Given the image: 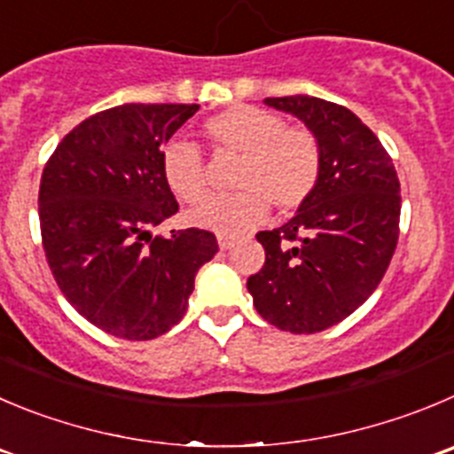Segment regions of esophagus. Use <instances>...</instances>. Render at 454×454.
Returning <instances> with one entry per match:
<instances>
[{"label": "esophagus", "instance_id": "obj_1", "mask_svg": "<svg viewBox=\"0 0 454 454\" xmlns=\"http://www.w3.org/2000/svg\"><path fill=\"white\" fill-rule=\"evenodd\" d=\"M236 243L234 236H227V234H218V247L220 249H230L231 245Z\"/></svg>", "mask_w": 454, "mask_h": 454}]
</instances>
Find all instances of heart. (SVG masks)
<instances>
[{"label":"heart","mask_w":454,"mask_h":454,"mask_svg":"<svg viewBox=\"0 0 454 454\" xmlns=\"http://www.w3.org/2000/svg\"><path fill=\"white\" fill-rule=\"evenodd\" d=\"M202 136L215 153H234L239 162L231 184L239 192L215 196L189 211L198 227L240 234L265 218L270 202L278 211L299 209L321 183L323 146L314 131L287 127L280 115L252 105H234L211 115ZM162 180L178 200L196 205L207 196L200 151L171 140L160 153Z\"/></svg>","instance_id":"1"}]
</instances>
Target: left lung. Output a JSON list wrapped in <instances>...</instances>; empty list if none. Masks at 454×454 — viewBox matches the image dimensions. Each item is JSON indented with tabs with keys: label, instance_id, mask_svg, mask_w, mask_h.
Here are the masks:
<instances>
[{
	"label": "left lung",
	"instance_id": "1",
	"mask_svg": "<svg viewBox=\"0 0 454 454\" xmlns=\"http://www.w3.org/2000/svg\"><path fill=\"white\" fill-rule=\"evenodd\" d=\"M265 105L317 133L323 174L294 218L256 234L265 262L247 289L267 323L314 334L348 318L381 283L399 240V178L379 137L345 106L309 95Z\"/></svg>",
	"mask_w": 454,
	"mask_h": 454
}]
</instances>
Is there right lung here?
<instances>
[{"label":"right lung","instance_id":"1","mask_svg":"<svg viewBox=\"0 0 454 454\" xmlns=\"http://www.w3.org/2000/svg\"><path fill=\"white\" fill-rule=\"evenodd\" d=\"M198 105H122L77 124L40 183V230L53 278L95 327L149 340L184 317L198 270L218 252L211 231L169 239L151 227L178 211L160 153Z\"/></svg>","mask_w":454,"mask_h":454}]
</instances>
